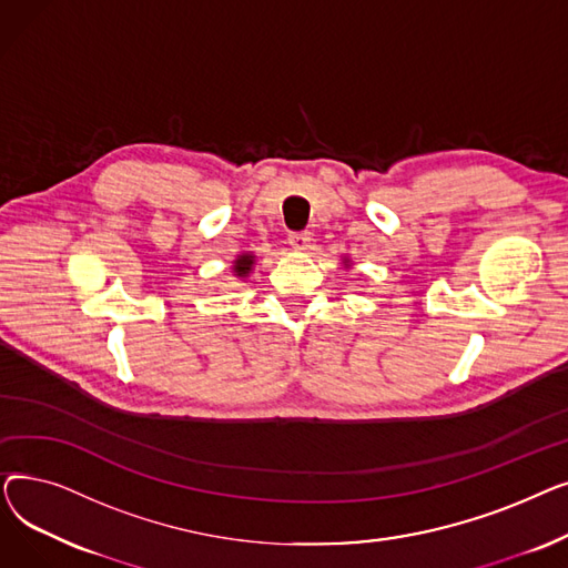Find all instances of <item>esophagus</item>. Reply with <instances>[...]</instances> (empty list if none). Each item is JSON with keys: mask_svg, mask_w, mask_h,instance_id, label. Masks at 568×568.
Wrapping results in <instances>:
<instances>
[{"mask_svg": "<svg viewBox=\"0 0 568 568\" xmlns=\"http://www.w3.org/2000/svg\"><path fill=\"white\" fill-rule=\"evenodd\" d=\"M287 242H290L292 248L304 251V248H308V244H311V232H290V234H287Z\"/></svg>", "mask_w": 568, "mask_h": 568, "instance_id": "1", "label": "esophagus"}]
</instances>
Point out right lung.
<instances>
[{"mask_svg":"<svg viewBox=\"0 0 568 568\" xmlns=\"http://www.w3.org/2000/svg\"><path fill=\"white\" fill-rule=\"evenodd\" d=\"M251 268H253V255H239V257H236V262H234V272H236V276H246V274H251Z\"/></svg>","mask_w":568,"mask_h":568,"instance_id":"obj_1","label":"right lung"}]
</instances>
